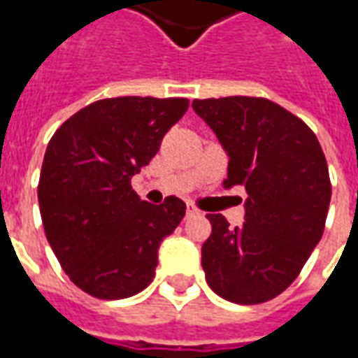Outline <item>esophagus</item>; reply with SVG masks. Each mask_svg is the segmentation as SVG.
<instances>
[{
  "label": "esophagus",
  "mask_w": 358,
  "mask_h": 358,
  "mask_svg": "<svg viewBox=\"0 0 358 358\" xmlns=\"http://www.w3.org/2000/svg\"><path fill=\"white\" fill-rule=\"evenodd\" d=\"M199 215V209L195 207V205H187L186 207V217L192 218V217H197Z\"/></svg>",
  "instance_id": "34e87169"
}]
</instances>
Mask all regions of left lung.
Returning <instances> with one entry per match:
<instances>
[{
	"instance_id": "8db88e82",
	"label": "left lung",
	"mask_w": 358,
	"mask_h": 358,
	"mask_svg": "<svg viewBox=\"0 0 358 358\" xmlns=\"http://www.w3.org/2000/svg\"><path fill=\"white\" fill-rule=\"evenodd\" d=\"M228 161L226 187L248 192L245 222L213 226L201 248L210 289L222 299L257 305L287 289L320 241L330 207L328 163L315 132L299 117L264 97L194 99Z\"/></svg>"
}]
</instances>
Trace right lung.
Here are the masks:
<instances>
[{
	"mask_svg": "<svg viewBox=\"0 0 358 358\" xmlns=\"http://www.w3.org/2000/svg\"><path fill=\"white\" fill-rule=\"evenodd\" d=\"M184 97H110L59 126L43 155L38 201L43 230L66 276L97 299H124L155 278L157 251L186 203L141 201L134 174L184 117Z\"/></svg>",
	"mask_w": 358,
	"mask_h": 358,
	"instance_id": "1",
	"label": "right lung"
}]
</instances>
